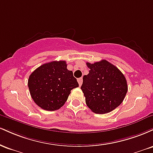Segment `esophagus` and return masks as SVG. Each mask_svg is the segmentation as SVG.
<instances>
[{
    "mask_svg": "<svg viewBox=\"0 0 153 153\" xmlns=\"http://www.w3.org/2000/svg\"><path fill=\"white\" fill-rule=\"evenodd\" d=\"M78 84H79V85H82V78H78Z\"/></svg>",
    "mask_w": 153,
    "mask_h": 153,
    "instance_id": "esophagus-1",
    "label": "esophagus"
}]
</instances>
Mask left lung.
Masks as SVG:
<instances>
[{"label": "left lung", "instance_id": "1", "mask_svg": "<svg viewBox=\"0 0 153 153\" xmlns=\"http://www.w3.org/2000/svg\"><path fill=\"white\" fill-rule=\"evenodd\" d=\"M89 73L82 78L81 90L88 108L96 114H106L122 103L127 94V80L117 67L103 59L86 62Z\"/></svg>", "mask_w": 153, "mask_h": 153}]
</instances>
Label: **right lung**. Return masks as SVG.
Instances as JSON below:
<instances>
[{"label": "right lung", "instance_id": "add662e5", "mask_svg": "<svg viewBox=\"0 0 153 153\" xmlns=\"http://www.w3.org/2000/svg\"><path fill=\"white\" fill-rule=\"evenodd\" d=\"M28 86L32 99L40 108L55 111L68 100L72 89L79 86L73 71L64 60L52 61L36 68L29 76Z\"/></svg>", "mask_w": 153, "mask_h": 153}]
</instances>
